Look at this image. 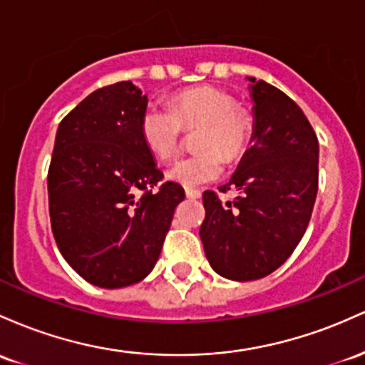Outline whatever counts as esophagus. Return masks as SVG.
I'll return each instance as SVG.
<instances>
[{
	"instance_id": "esophagus-1",
	"label": "esophagus",
	"mask_w": 365,
	"mask_h": 365,
	"mask_svg": "<svg viewBox=\"0 0 365 365\" xmlns=\"http://www.w3.org/2000/svg\"><path fill=\"white\" fill-rule=\"evenodd\" d=\"M186 196H187V198H191V200H196V198H200V196H202V191L193 190V187H186Z\"/></svg>"
}]
</instances>
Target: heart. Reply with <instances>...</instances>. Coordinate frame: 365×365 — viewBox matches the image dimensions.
Instances as JSON below:
<instances>
[{
  "instance_id": "obj_1",
  "label": "heart",
  "mask_w": 365,
  "mask_h": 365,
  "mask_svg": "<svg viewBox=\"0 0 365 365\" xmlns=\"http://www.w3.org/2000/svg\"><path fill=\"white\" fill-rule=\"evenodd\" d=\"M195 148L198 153L174 162L167 170L170 181L195 187L220 178L226 162L237 160L253 134L252 113L236 98L215 86H196L175 93L170 108L150 105L143 112L141 138L160 160H169L181 143L182 129H198Z\"/></svg>"
}]
</instances>
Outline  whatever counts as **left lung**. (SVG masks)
I'll return each mask as SVG.
<instances>
[{
    "label": "left lung",
    "mask_w": 365,
    "mask_h": 365,
    "mask_svg": "<svg viewBox=\"0 0 365 365\" xmlns=\"http://www.w3.org/2000/svg\"><path fill=\"white\" fill-rule=\"evenodd\" d=\"M252 146L220 193L205 191L200 237L219 276L253 281L282 265L300 243L317 196L319 141L305 113L281 89L248 77Z\"/></svg>",
    "instance_id": "obj_1"
}]
</instances>
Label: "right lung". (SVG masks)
<instances>
[{
	"label": "right lung",
	"instance_id": "right-lung-1",
	"mask_svg": "<svg viewBox=\"0 0 365 365\" xmlns=\"http://www.w3.org/2000/svg\"><path fill=\"white\" fill-rule=\"evenodd\" d=\"M148 98L130 81L89 94L60 122L48 170L50 219L67 264L100 288L145 279L184 200L141 138Z\"/></svg>",
	"mask_w": 365,
	"mask_h": 365
}]
</instances>
